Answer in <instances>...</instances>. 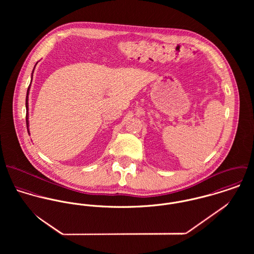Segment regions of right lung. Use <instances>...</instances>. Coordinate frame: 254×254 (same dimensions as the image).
<instances>
[{
    "mask_svg": "<svg viewBox=\"0 0 254 254\" xmlns=\"http://www.w3.org/2000/svg\"><path fill=\"white\" fill-rule=\"evenodd\" d=\"M36 64H35V66H36ZM35 66H34V68H33V70H32V74H31V82H32V78H33V72H34V69H35ZM31 82H30V85H29V87H28V89H27V94H26V102H25V107H26V125H27V131H28V133L30 134V132H29V120H28V115H29V112H28V96H29V91H30V86H31Z\"/></svg>",
    "mask_w": 254,
    "mask_h": 254,
    "instance_id": "1",
    "label": "right lung"
}]
</instances>
